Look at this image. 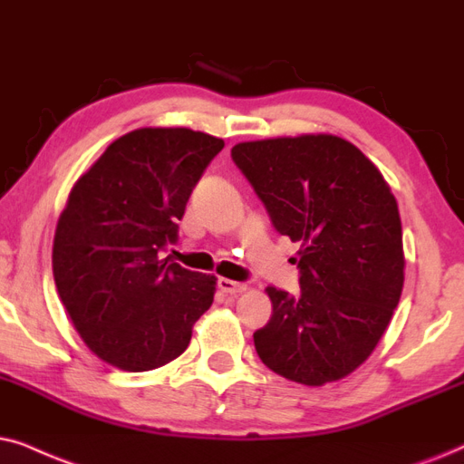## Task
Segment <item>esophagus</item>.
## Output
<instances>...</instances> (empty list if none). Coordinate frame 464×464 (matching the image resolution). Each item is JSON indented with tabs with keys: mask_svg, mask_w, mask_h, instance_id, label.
Listing matches in <instances>:
<instances>
[{
	"mask_svg": "<svg viewBox=\"0 0 464 464\" xmlns=\"http://www.w3.org/2000/svg\"><path fill=\"white\" fill-rule=\"evenodd\" d=\"M218 288L222 290V293H227V295H237V293H244L246 284L244 282H236V280H228V277H220Z\"/></svg>",
	"mask_w": 464,
	"mask_h": 464,
	"instance_id": "1",
	"label": "esophagus"
}]
</instances>
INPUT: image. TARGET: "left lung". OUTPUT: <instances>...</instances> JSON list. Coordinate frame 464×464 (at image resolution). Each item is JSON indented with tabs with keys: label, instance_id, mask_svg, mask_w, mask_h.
Returning <instances> with one entry per match:
<instances>
[{
	"label": "left lung",
	"instance_id": "left-lung-1",
	"mask_svg": "<svg viewBox=\"0 0 464 464\" xmlns=\"http://www.w3.org/2000/svg\"><path fill=\"white\" fill-rule=\"evenodd\" d=\"M236 165L296 252L301 293L267 286L274 314L255 333L271 372L305 386L367 361L403 290V231L380 169L348 140L305 133L236 144Z\"/></svg>",
	"mask_w": 464,
	"mask_h": 464
}]
</instances>
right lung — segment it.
I'll use <instances>...</instances> for the list:
<instances>
[{"instance_id": "1", "label": "right lung", "mask_w": 464, "mask_h": 464, "mask_svg": "<svg viewBox=\"0 0 464 464\" xmlns=\"http://www.w3.org/2000/svg\"><path fill=\"white\" fill-rule=\"evenodd\" d=\"M225 141L187 127L114 140L73 184L59 216L53 276L78 335L122 372H150L188 348L216 277L169 256L195 184Z\"/></svg>"}]
</instances>
